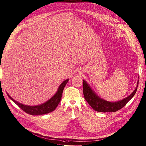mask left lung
<instances>
[{"mask_svg":"<svg viewBox=\"0 0 146 146\" xmlns=\"http://www.w3.org/2000/svg\"><path fill=\"white\" fill-rule=\"evenodd\" d=\"M83 94L84 98L87 101L90 106L94 110L98 112H115V111L121 109L124 107L127 102L129 101L135 95V94L137 90L139 85V81L137 82V85L133 92V93L127 98L115 102H109L102 100L98 97L96 93L91 90L89 85L83 80Z\"/></svg>","mask_w":146,"mask_h":146,"instance_id":"8db88e82","label":"left lung"}]
</instances>
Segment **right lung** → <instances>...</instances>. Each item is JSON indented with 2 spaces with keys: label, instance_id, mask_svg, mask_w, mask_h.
Instances as JSON below:
<instances>
[{
  "label": "right lung",
  "instance_id": "obj_1",
  "mask_svg": "<svg viewBox=\"0 0 146 146\" xmlns=\"http://www.w3.org/2000/svg\"><path fill=\"white\" fill-rule=\"evenodd\" d=\"M68 81V79L64 81L61 85H60L56 93L54 96V97H52L47 102H45V103L37 106H28L20 104L18 102L16 101L13 98H12V97L9 96L8 94H7L8 97H9L15 104L18 105L23 111H25V113L32 115L46 114L53 111L59 104V102L61 101V100L63 90Z\"/></svg>",
  "mask_w": 146,
  "mask_h": 146
}]
</instances>
